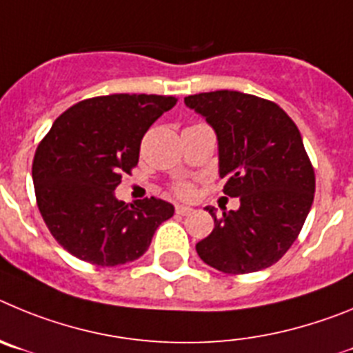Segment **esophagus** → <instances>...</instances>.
Returning <instances> with one entry per match:
<instances>
[{
  "label": "esophagus",
  "mask_w": 353,
  "mask_h": 353,
  "mask_svg": "<svg viewBox=\"0 0 353 353\" xmlns=\"http://www.w3.org/2000/svg\"><path fill=\"white\" fill-rule=\"evenodd\" d=\"M176 212H177V214H181V216H188V214H192L193 209L186 208V205H176Z\"/></svg>",
  "instance_id": "esophagus-1"
}]
</instances>
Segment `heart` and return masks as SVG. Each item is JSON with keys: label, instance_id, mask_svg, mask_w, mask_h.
Here are the masks:
<instances>
[{"label": "heart", "instance_id": "obj_1", "mask_svg": "<svg viewBox=\"0 0 353 353\" xmlns=\"http://www.w3.org/2000/svg\"><path fill=\"white\" fill-rule=\"evenodd\" d=\"M193 184L188 183V181H177L176 184H174V193H176L177 196H181V199H190V196L193 195Z\"/></svg>", "mask_w": 353, "mask_h": 353}]
</instances>
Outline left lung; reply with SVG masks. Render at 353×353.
Segmentation results:
<instances>
[{"instance_id":"obj_1","label":"left lung","mask_w":353,"mask_h":353,"mask_svg":"<svg viewBox=\"0 0 353 353\" xmlns=\"http://www.w3.org/2000/svg\"><path fill=\"white\" fill-rule=\"evenodd\" d=\"M214 128L223 193L239 196L237 211L216 214L196 243L208 265L228 274L271 268L299 236L315 196V169L299 128L278 103L239 91L184 98Z\"/></svg>"}]
</instances>
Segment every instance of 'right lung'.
I'll list each match as a JSON object with an SVG mask.
<instances>
[{
    "mask_svg": "<svg viewBox=\"0 0 353 353\" xmlns=\"http://www.w3.org/2000/svg\"><path fill=\"white\" fill-rule=\"evenodd\" d=\"M176 101L165 94L94 97L54 121L34 153L33 183L40 214L66 252L101 268L144 255L174 205L154 196L126 204L114 190L137 167L149 126Z\"/></svg>",
    "mask_w": 353,
    "mask_h": 353,
    "instance_id": "obj_1",
    "label": "right lung"
}]
</instances>
